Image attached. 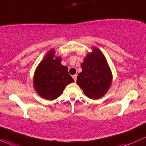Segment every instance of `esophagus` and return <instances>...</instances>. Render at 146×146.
<instances>
[{"mask_svg": "<svg viewBox=\"0 0 146 146\" xmlns=\"http://www.w3.org/2000/svg\"><path fill=\"white\" fill-rule=\"evenodd\" d=\"M73 78L74 79L75 81H76V80H77V75H73Z\"/></svg>", "mask_w": 146, "mask_h": 146, "instance_id": "1", "label": "esophagus"}]
</instances>
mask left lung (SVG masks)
Segmentation results:
<instances>
[{"label":"left lung","mask_w":146,"mask_h":146,"mask_svg":"<svg viewBox=\"0 0 146 146\" xmlns=\"http://www.w3.org/2000/svg\"><path fill=\"white\" fill-rule=\"evenodd\" d=\"M82 72L78 76L77 84L88 98L98 100L102 98L111 84L112 73L104 54L93 47L82 64Z\"/></svg>","instance_id":"obj_1"}]
</instances>
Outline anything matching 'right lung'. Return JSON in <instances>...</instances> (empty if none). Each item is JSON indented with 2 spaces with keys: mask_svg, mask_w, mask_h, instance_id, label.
<instances>
[{
  "mask_svg": "<svg viewBox=\"0 0 146 146\" xmlns=\"http://www.w3.org/2000/svg\"><path fill=\"white\" fill-rule=\"evenodd\" d=\"M51 49L38 65L34 75V88L38 95L48 100L58 98L66 85L74 82L67 66L61 64V58Z\"/></svg>",
  "mask_w": 146,
  "mask_h": 146,
  "instance_id": "1",
  "label": "right lung"
}]
</instances>
